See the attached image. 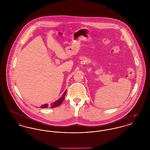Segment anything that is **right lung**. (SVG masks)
Segmentation results:
<instances>
[{"mask_svg":"<svg viewBox=\"0 0 150 150\" xmlns=\"http://www.w3.org/2000/svg\"><path fill=\"white\" fill-rule=\"evenodd\" d=\"M67 90H65V91L64 92V93L63 94V95L62 96V97L60 98L59 100H56V102L51 103L50 105H49L48 104H45V105H42L40 106L41 108H49L50 106V108H55V107H57L58 106H59L61 103H62V102H63V100L65 99V94L67 93Z\"/></svg>","mask_w":150,"mask_h":150,"instance_id":"right-lung-1","label":"right lung"}]
</instances>
